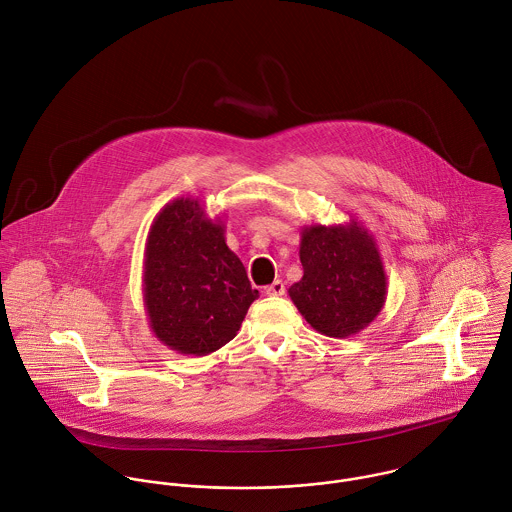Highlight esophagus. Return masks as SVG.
<instances>
[{
  "instance_id": "34e87169",
  "label": "esophagus",
  "mask_w": 512,
  "mask_h": 512,
  "mask_svg": "<svg viewBox=\"0 0 512 512\" xmlns=\"http://www.w3.org/2000/svg\"><path fill=\"white\" fill-rule=\"evenodd\" d=\"M265 293L269 297H281V295H285V283L283 281H273L269 287H265Z\"/></svg>"
}]
</instances>
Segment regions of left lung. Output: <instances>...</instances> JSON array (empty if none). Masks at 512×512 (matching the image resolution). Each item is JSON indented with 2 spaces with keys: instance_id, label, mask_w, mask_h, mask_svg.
Listing matches in <instances>:
<instances>
[{
  "instance_id": "1",
  "label": "left lung",
  "mask_w": 512,
  "mask_h": 512,
  "mask_svg": "<svg viewBox=\"0 0 512 512\" xmlns=\"http://www.w3.org/2000/svg\"><path fill=\"white\" fill-rule=\"evenodd\" d=\"M299 257L303 279L289 297L316 332L348 338L382 312L388 277L378 243L360 221L305 225Z\"/></svg>"
}]
</instances>
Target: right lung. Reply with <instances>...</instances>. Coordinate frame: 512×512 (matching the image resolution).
<instances>
[{
    "instance_id": "1",
    "label": "right lung",
    "mask_w": 512,
    "mask_h": 512,
    "mask_svg": "<svg viewBox=\"0 0 512 512\" xmlns=\"http://www.w3.org/2000/svg\"><path fill=\"white\" fill-rule=\"evenodd\" d=\"M142 295L154 336L186 356H207L235 338L259 291L225 243L223 217L196 198H176L154 217Z\"/></svg>"
}]
</instances>
